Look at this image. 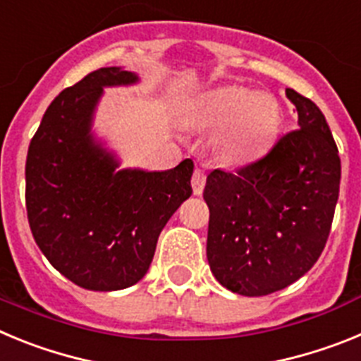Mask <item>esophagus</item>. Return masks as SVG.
Returning a JSON list of instances; mask_svg holds the SVG:
<instances>
[{
  "mask_svg": "<svg viewBox=\"0 0 361 361\" xmlns=\"http://www.w3.org/2000/svg\"><path fill=\"white\" fill-rule=\"evenodd\" d=\"M204 186H206V173L202 170L193 171V177H191V188H193V193L195 195H200L204 191Z\"/></svg>",
  "mask_w": 361,
  "mask_h": 361,
  "instance_id": "obj_1",
  "label": "esophagus"
}]
</instances>
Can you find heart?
Wrapping results in <instances>:
<instances>
[{
	"label": "heart",
	"mask_w": 361,
	"mask_h": 361,
	"mask_svg": "<svg viewBox=\"0 0 361 361\" xmlns=\"http://www.w3.org/2000/svg\"><path fill=\"white\" fill-rule=\"evenodd\" d=\"M190 126L213 132L212 148L219 161L244 166L273 149L283 126V111L273 95L244 86H215L197 95L186 110Z\"/></svg>",
	"instance_id": "heart-1"
}]
</instances>
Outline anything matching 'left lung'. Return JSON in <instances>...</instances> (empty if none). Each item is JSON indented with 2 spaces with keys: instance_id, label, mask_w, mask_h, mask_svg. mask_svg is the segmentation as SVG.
<instances>
[{
  "instance_id": "obj_1",
  "label": "left lung",
  "mask_w": 361,
  "mask_h": 361,
  "mask_svg": "<svg viewBox=\"0 0 361 361\" xmlns=\"http://www.w3.org/2000/svg\"><path fill=\"white\" fill-rule=\"evenodd\" d=\"M298 130L242 170L206 178V255L226 289L264 296L304 276L325 247L342 166L333 133L311 99L288 88Z\"/></svg>"
}]
</instances>
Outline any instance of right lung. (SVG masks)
I'll use <instances>...</instances> for the list:
<instances>
[{
	"instance_id": "right-lung-1",
	"label": "right lung",
	"mask_w": 361,
	"mask_h": 361,
	"mask_svg": "<svg viewBox=\"0 0 361 361\" xmlns=\"http://www.w3.org/2000/svg\"><path fill=\"white\" fill-rule=\"evenodd\" d=\"M137 82L121 66L88 73L50 103L28 146L32 235L63 276L90 291L139 282L162 228L191 195V159L164 171L119 168L117 153L92 130L104 88Z\"/></svg>"
}]
</instances>
